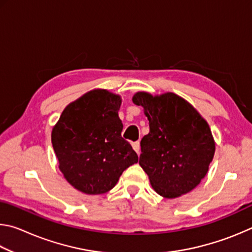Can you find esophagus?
Listing matches in <instances>:
<instances>
[{"mask_svg":"<svg viewBox=\"0 0 252 252\" xmlns=\"http://www.w3.org/2000/svg\"><path fill=\"white\" fill-rule=\"evenodd\" d=\"M132 148H133V150L139 155V153H140V142L136 141V142L132 143Z\"/></svg>","mask_w":252,"mask_h":252,"instance_id":"obj_1","label":"esophagus"}]
</instances>
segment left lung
I'll list each match as a JSON object with an SVG mask.
<instances>
[{
    "mask_svg": "<svg viewBox=\"0 0 252 252\" xmlns=\"http://www.w3.org/2000/svg\"><path fill=\"white\" fill-rule=\"evenodd\" d=\"M150 132L141 140L139 164L153 190L173 199L193 190L206 177L216 151L210 126L192 104L176 93L136 92Z\"/></svg>",
    "mask_w": 252,
    "mask_h": 252,
    "instance_id": "1",
    "label": "left lung"
}]
</instances>
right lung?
Listing matches in <instances>:
<instances>
[{"label": "right lung", "instance_id": "1", "mask_svg": "<svg viewBox=\"0 0 252 252\" xmlns=\"http://www.w3.org/2000/svg\"><path fill=\"white\" fill-rule=\"evenodd\" d=\"M121 95L94 89L65 106L51 140L59 169L85 194H102L117 185L138 155L121 136Z\"/></svg>", "mask_w": 252, "mask_h": 252}]
</instances>
